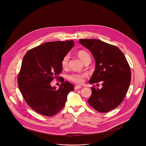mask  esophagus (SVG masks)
I'll list each match as a JSON object with an SVG mask.
<instances>
[{
	"label": "esophagus",
	"mask_w": 146,
	"mask_h": 146,
	"mask_svg": "<svg viewBox=\"0 0 146 146\" xmlns=\"http://www.w3.org/2000/svg\"><path fill=\"white\" fill-rule=\"evenodd\" d=\"M81 88H82V87L80 86H76L74 87V90H77L81 89Z\"/></svg>",
	"instance_id": "obj_1"
}]
</instances>
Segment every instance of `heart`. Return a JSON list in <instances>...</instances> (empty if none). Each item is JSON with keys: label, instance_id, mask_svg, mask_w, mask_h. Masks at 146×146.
<instances>
[{"label": "heart", "instance_id": "heart-1", "mask_svg": "<svg viewBox=\"0 0 146 146\" xmlns=\"http://www.w3.org/2000/svg\"><path fill=\"white\" fill-rule=\"evenodd\" d=\"M77 55L80 59L84 62H86L87 60L91 59V56L90 54L86 51L80 50L77 52ZM69 60V55H66L61 61V65L62 68H65L68 66V62ZM87 76V73H73L69 76V79L72 81L77 83V84H81L84 81V78Z\"/></svg>", "mask_w": 146, "mask_h": 146}]
</instances>
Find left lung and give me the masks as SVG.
<instances>
[{
    "label": "left lung",
    "mask_w": 146,
    "mask_h": 146,
    "mask_svg": "<svg viewBox=\"0 0 146 146\" xmlns=\"http://www.w3.org/2000/svg\"><path fill=\"white\" fill-rule=\"evenodd\" d=\"M79 43L88 49L95 60V70L90 84L102 81V88L92 87L88 102L100 113H106L118 106L128 90L131 72L127 60L116 46L97 39H80Z\"/></svg>",
    "instance_id": "1"
}]
</instances>
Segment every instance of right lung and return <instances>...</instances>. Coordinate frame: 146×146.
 I'll return each instance as SVG.
<instances>
[{"instance_id": "obj_1", "label": "right lung", "mask_w": 146, "mask_h": 146, "mask_svg": "<svg viewBox=\"0 0 146 146\" xmlns=\"http://www.w3.org/2000/svg\"><path fill=\"white\" fill-rule=\"evenodd\" d=\"M74 46L73 40L51 41L29 50L23 58L18 77L20 92L28 105L40 114L51 117L65 106L71 83H62L58 89L51 82L62 72L61 61Z\"/></svg>"}]
</instances>
